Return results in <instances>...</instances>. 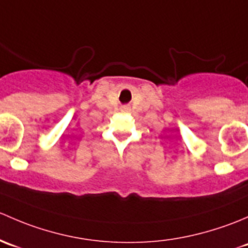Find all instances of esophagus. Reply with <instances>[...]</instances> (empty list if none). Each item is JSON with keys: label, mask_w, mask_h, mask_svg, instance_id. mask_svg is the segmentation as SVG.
<instances>
[{"label": "esophagus", "mask_w": 248, "mask_h": 248, "mask_svg": "<svg viewBox=\"0 0 248 248\" xmlns=\"http://www.w3.org/2000/svg\"><path fill=\"white\" fill-rule=\"evenodd\" d=\"M122 109H123V111H125V112H126V111H129L130 107H129V106H123V107H122Z\"/></svg>", "instance_id": "1"}]
</instances>
